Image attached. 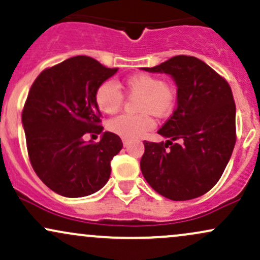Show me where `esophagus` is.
<instances>
[{
	"mask_svg": "<svg viewBox=\"0 0 260 260\" xmlns=\"http://www.w3.org/2000/svg\"><path fill=\"white\" fill-rule=\"evenodd\" d=\"M130 140H127V139H123V145H124V147H127V146L130 145Z\"/></svg>",
	"mask_w": 260,
	"mask_h": 260,
	"instance_id": "obj_1",
	"label": "esophagus"
}]
</instances>
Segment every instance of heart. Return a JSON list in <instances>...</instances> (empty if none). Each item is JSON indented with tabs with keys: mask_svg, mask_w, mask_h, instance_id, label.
I'll list each match as a JSON object with an SVG mask.
<instances>
[{
	"mask_svg": "<svg viewBox=\"0 0 260 260\" xmlns=\"http://www.w3.org/2000/svg\"><path fill=\"white\" fill-rule=\"evenodd\" d=\"M123 86L129 96H140L137 103V115H119L109 120L108 127L113 133L126 137L139 139L154 127L151 114L158 118H166L172 114L176 103V91L172 84L163 81L158 76L139 73L124 79ZM96 105L102 112H118L123 106L124 96L115 82L103 81L94 92Z\"/></svg>",
	"mask_w": 260,
	"mask_h": 260,
	"instance_id": "heart-1",
	"label": "heart"
}]
</instances>
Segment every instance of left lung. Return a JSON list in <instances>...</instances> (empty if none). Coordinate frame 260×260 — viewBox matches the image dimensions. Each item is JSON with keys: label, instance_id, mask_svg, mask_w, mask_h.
I'll list each match as a JSON object with an SVG mask.
<instances>
[{"label": "left lung", "instance_id": "obj_1", "mask_svg": "<svg viewBox=\"0 0 260 260\" xmlns=\"http://www.w3.org/2000/svg\"><path fill=\"white\" fill-rule=\"evenodd\" d=\"M142 69L169 74L178 86V106L158 130L169 140L143 141V178L172 201L202 196L221 178L236 142V106L230 85L192 56H175Z\"/></svg>", "mask_w": 260, "mask_h": 260}]
</instances>
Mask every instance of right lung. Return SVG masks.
I'll return each instance as SVG.
<instances>
[{"label":"right lung","instance_id":"right-lung-1","mask_svg":"<svg viewBox=\"0 0 260 260\" xmlns=\"http://www.w3.org/2000/svg\"><path fill=\"white\" fill-rule=\"evenodd\" d=\"M117 72L76 56L42 70L30 87L21 113L27 154L36 175L60 196L92 194L111 176V160L123 148L120 137L106 131L93 143L84 136L102 133L94 92Z\"/></svg>","mask_w":260,"mask_h":260}]
</instances>
